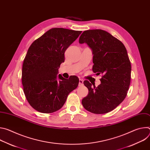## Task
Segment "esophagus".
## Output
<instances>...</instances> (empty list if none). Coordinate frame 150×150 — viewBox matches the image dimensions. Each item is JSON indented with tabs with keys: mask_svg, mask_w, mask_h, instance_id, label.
Segmentation results:
<instances>
[{
	"mask_svg": "<svg viewBox=\"0 0 150 150\" xmlns=\"http://www.w3.org/2000/svg\"><path fill=\"white\" fill-rule=\"evenodd\" d=\"M83 84V80L82 79H79V86H82Z\"/></svg>",
	"mask_w": 150,
	"mask_h": 150,
	"instance_id": "34e87169",
	"label": "esophagus"
}]
</instances>
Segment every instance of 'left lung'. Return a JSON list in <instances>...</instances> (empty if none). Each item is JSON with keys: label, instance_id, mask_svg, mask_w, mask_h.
<instances>
[{"label": "left lung", "instance_id": "obj_1", "mask_svg": "<svg viewBox=\"0 0 150 150\" xmlns=\"http://www.w3.org/2000/svg\"><path fill=\"white\" fill-rule=\"evenodd\" d=\"M79 42H85L93 51V71L101 74L97 87L88 81L83 84L88 95L82 100L83 108L95 114L111 112L125 98L131 83V65L122 42L105 31L97 29L84 31Z\"/></svg>", "mask_w": 150, "mask_h": 150}]
</instances>
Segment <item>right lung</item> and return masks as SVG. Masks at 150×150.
Masks as SVG:
<instances>
[{
  "label": "right lung",
  "mask_w": 150,
  "mask_h": 150,
  "mask_svg": "<svg viewBox=\"0 0 150 150\" xmlns=\"http://www.w3.org/2000/svg\"><path fill=\"white\" fill-rule=\"evenodd\" d=\"M81 31L53 28L35 40L24 60L22 83L30 105L37 111L52 113L62 108L68 94L78 85L76 76L69 79L59 75L58 69L65 60L66 50Z\"/></svg>",
  "instance_id": "1"
}]
</instances>
